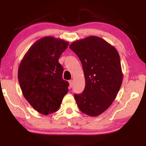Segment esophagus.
Wrapping results in <instances>:
<instances>
[{"label":"esophagus","mask_w":146,"mask_h":146,"mask_svg":"<svg viewBox=\"0 0 146 146\" xmlns=\"http://www.w3.org/2000/svg\"><path fill=\"white\" fill-rule=\"evenodd\" d=\"M69 84H70V88H72V86H73V80H70L69 81Z\"/></svg>","instance_id":"esophagus-1"}]
</instances>
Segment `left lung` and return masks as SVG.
I'll return each mask as SVG.
<instances>
[{
    "label": "left lung",
    "mask_w": 146,
    "mask_h": 146,
    "mask_svg": "<svg viewBox=\"0 0 146 146\" xmlns=\"http://www.w3.org/2000/svg\"><path fill=\"white\" fill-rule=\"evenodd\" d=\"M70 48L82 62L86 81L83 92L74 96L76 102L83 113L97 117L112 104L122 85L119 54L114 46L97 36L74 41Z\"/></svg>",
    "instance_id": "1"
}]
</instances>
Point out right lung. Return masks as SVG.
<instances>
[{
  "instance_id": "obj_1",
  "label": "right lung",
  "mask_w": 146,
  "mask_h": 146,
  "mask_svg": "<svg viewBox=\"0 0 146 146\" xmlns=\"http://www.w3.org/2000/svg\"><path fill=\"white\" fill-rule=\"evenodd\" d=\"M69 42L53 36L36 41L24 55L18 70V79L24 98L36 111L49 115L57 111L68 92L58 59Z\"/></svg>"
}]
</instances>
